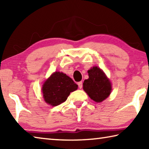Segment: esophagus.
Returning <instances> with one entry per match:
<instances>
[{"instance_id":"1","label":"esophagus","mask_w":149,"mask_h":149,"mask_svg":"<svg viewBox=\"0 0 149 149\" xmlns=\"http://www.w3.org/2000/svg\"><path fill=\"white\" fill-rule=\"evenodd\" d=\"M77 85H78V87H79V89H81L82 87H83V83H82V81L78 82L77 83Z\"/></svg>"}]
</instances>
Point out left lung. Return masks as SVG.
Masks as SVG:
<instances>
[{
  "label": "left lung",
  "instance_id": "1",
  "mask_svg": "<svg viewBox=\"0 0 149 149\" xmlns=\"http://www.w3.org/2000/svg\"><path fill=\"white\" fill-rule=\"evenodd\" d=\"M87 72L89 78L83 84L84 90L94 101H103L111 93L112 84L104 72L97 66H93Z\"/></svg>",
  "mask_w": 149,
  "mask_h": 149
}]
</instances>
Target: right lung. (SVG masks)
I'll use <instances>...</instances> for the list:
<instances>
[{
	"instance_id": "add662e5",
	"label": "right lung",
	"mask_w": 149,
	"mask_h": 149,
	"mask_svg": "<svg viewBox=\"0 0 149 149\" xmlns=\"http://www.w3.org/2000/svg\"><path fill=\"white\" fill-rule=\"evenodd\" d=\"M72 78L62 72H55L45 81L42 87L45 101L55 107L65 102L70 93L77 89Z\"/></svg>"
}]
</instances>
